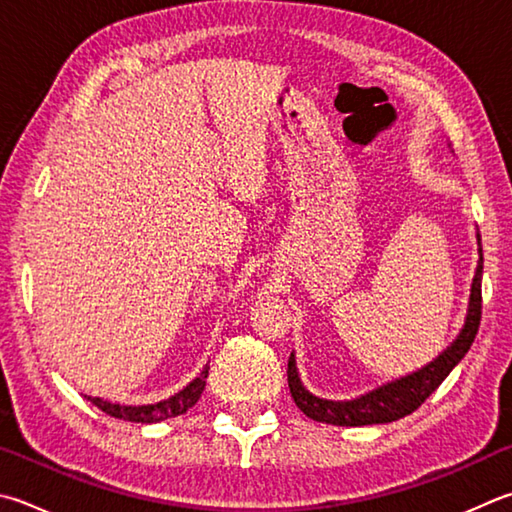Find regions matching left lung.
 <instances>
[{
    "label": "left lung",
    "mask_w": 512,
    "mask_h": 512,
    "mask_svg": "<svg viewBox=\"0 0 512 512\" xmlns=\"http://www.w3.org/2000/svg\"><path fill=\"white\" fill-rule=\"evenodd\" d=\"M479 241V262L475 271V280L470 288V302H468V315L466 324H463L457 340L445 349L439 358H434L430 365L414 371V374L405 376L394 383H387L383 387L374 389L353 401H324V398L313 396L306 392L300 376H297L295 356L291 353L288 358V387H291V396L300 410L320 423L342 425V427H360V425H378V423H392L412 414L425 403L436 387H439L450 371L459 365L461 358L466 356L475 336L479 331L481 320V273H483V253H481V239Z\"/></svg>",
    "instance_id": "1"
}]
</instances>
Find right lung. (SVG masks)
Segmentation results:
<instances>
[{"instance_id": "add662e5", "label": "right lung", "mask_w": 512, "mask_h": 512, "mask_svg": "<svg viewBox=\"0 0 512 512\" xmlns=\"http://www.w3.org/2000/svg\"><path fill=\"white\" fill-rule=\"evenodd\" d=\"M208 365L201 369V374L192 380L188 387H183L179 394H174L167 398V401L154 403V405H118V403H109L102 401V398L94 396H85L87 401L94 403L98 410H102L109 416L120 418V421H132V423H161L165 418L179 416L190 410L192 405H197V401L206 389V378H208Z\"/></svg>"}]
</instances>
